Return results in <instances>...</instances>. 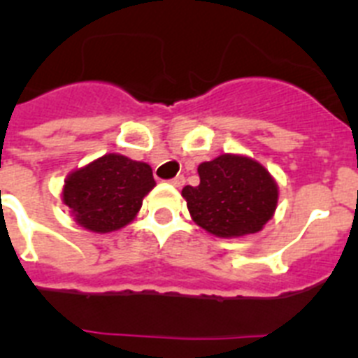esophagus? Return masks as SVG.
I'll return each mask as SVG.
<instances>
[{
  "label": "esophagus",
  "instance_id": "34e87169",
  "mask_svg": "<svg viewBox=\"0 0 358 358\" xmlns=\"http://www.w3.org/2000/svg\"><path fill=\"white\" fill-rule=\"evenodd\" d=\"M170 185H173L176 188H181V186L185 185V177H182V176L173 177V179H170Z\"/></svg>",
  "mask_w": 358,
  "mask_h": 358
}]
</instances>
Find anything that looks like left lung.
<instances>
[{
    "label": "left lung",
    "instance_id": "obj_1",
    "mask_svg": "<svg viewBox=\"0 0 358 358\" xmlns=\"http://www.w3.org/2000/svg\"><path fill=\"white\" fill-rule=\"evenodd\" d=\"M199 186H185L194 222L218 238L262 231L278 206V185L264 164L240 154H222L199 164Z\"/></svg>",
    "mask_w": 358,
    "mask_h": 358
}]
</instances>
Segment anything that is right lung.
Here are the masks:
<instances>
[{
	"instance_id": "add662e5",
	"label": "right lung",
	"mask_w": 358,
	"mask_h": 358,
	"mask_svg": "<svg viewBox=\"0 0 358 358\" xmlns=\"http://www.w3.org/2000/svg\"><path fill=\"white\" fill-rule=\"evenodd\" d=\"M154 186L150 164L106 154L66 177L62 202L78 226L93 233H110L134 220Z\"/></svg>"
}]
</instances>
